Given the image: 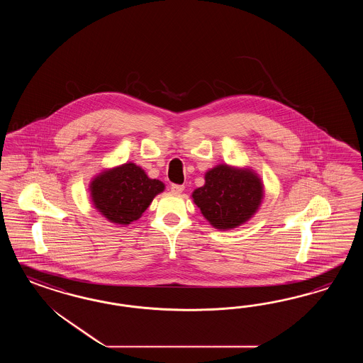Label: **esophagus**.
Here are the masks:
<instances>
[{"instance_id": "obj_1", "label": "esophagus", "mask_w": 363, "mask_h": 363, "mask_svg": "<svg viewBox=\"0 0 363 363\" xmlns=\"http://www.w3.org/2000/svg\"><path fill=\"white\" fill-rule=\"evenodd\" d=\"M170 189H172V191H173L174 194H181V193L184 191V189H185V187H184V185H176V184H173Z\"/></svg>"}]
</instances>
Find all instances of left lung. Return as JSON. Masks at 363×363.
<instances>
[{
	"mask_svg": "<svg viewBox=\"0 0 363 363\" xmlns=\"http://www.w3.org/2000/svg\"><path fill=\"white\" fill-rule=\"evenodd\" d=\"M193 201L210 225L229 230L243 225L258 211L264 199V184L253 169L220 164L205 174Z\"/></svg>",
	"mask_w": 363,
	"mask_h": 363,
	"instance_id": "obj_1",
	"label": "left lung"
}]
</instances>
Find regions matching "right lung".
Wrapping results in <instances>:
<instances>
[{
	"mask_svg": "<svg viewBox=\"0 0 363 363\" xmlns=\"http://www.w3.org/2000/svg\"><path fill=\"white\" fill-rule=\"evenodd\" d=\"M164 190V182L149 178L143 167L133 162L102 170L89 185L91 202L99 214L122 226L141 218L153 198Z\"/></svg>",
	"mask_w": 363,
	"mask_h": 363,
	"instance_id": "right-lung-1",
	"label": "right lung"
}]
</instances>
